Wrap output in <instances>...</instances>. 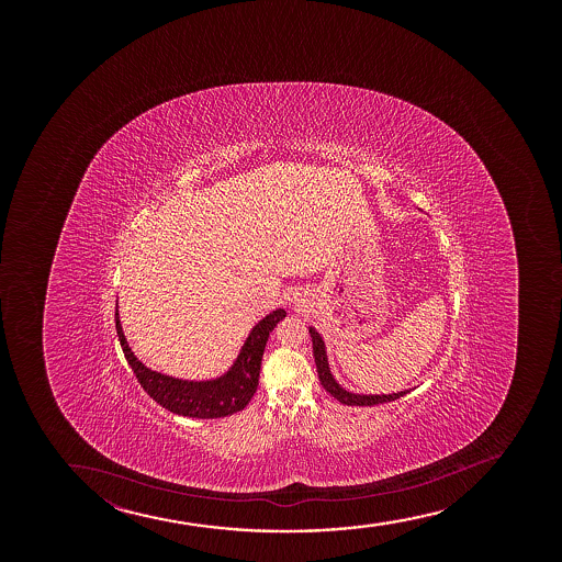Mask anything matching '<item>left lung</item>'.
<instances>
[{"label":"left lung","instance_id":"1","mask_svg":"<svg viewBox=\"0 0 562 562\" xmlns=\"http://www.w3.org/2000/svg\"><path fill=\"white\" fill-rule=\"evenodd\" d=\"M311 339H313V356H315L316 373L321 379L324 390L329 395H334L342 405H350V407H371V405H379V403H387V401H395L408 394L411 390L405 392H397V394H382V395H363L352 394L347 392L345 387L339 386V382L334 379V374L329 371L328 356H326V347H324L323 337L316 331L315 328H310Z\"/></svg>","mask_w":562,"mask_h":562}]
</instances>
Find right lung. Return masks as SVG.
<instances>
[{
  "label": "right lung",
  "instance_id": "right-lung-1",
  "mask_svg": "<svg viewBox=\"0 0 562 562\" xmlns=\"http://www.w3.org/2000/svg\"><path fill=\"white\" fill-rule=\"evenodd\" d=\"M284 316H286L284 310L271 311L270 315H266L251 329L233 368L212 381H181V379H175V376L157 373V371L146 368L143 361L133 355L130 342L123 336L117 305L116 331L123 355L127 358L131 369L135 371L140 386L162 408L180 414V416H189V418H225V416L244 411L257 392L258 374H260L266 341L270 337L271 329L276 328Z\"/></svg>",
  "mask_w": 562,
  "mask_h": 562
}]
</instances>
